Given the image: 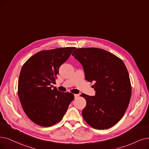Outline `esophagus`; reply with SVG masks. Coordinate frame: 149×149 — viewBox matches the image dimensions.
<instances>
[{"label":"esophagus","mask_w":149,"mask_h":149,"mask_svg":"<svg viewBox=\"0 0 149 149\" xmlns=\"http://www.w3.org/2000/svg\"><path fill=\"white\" fill-rule=\"evenodd\" d=\"M74 96L75 99H76V98H78L79 97V95H78V94H74Z\"/></svg>","instance_id":"1"}]
</instances>
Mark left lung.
<instances>
[{"label":"left lung","instance_id":"left-lung-1","mask_svg":"<svg viewBox=\"0 0 149 149\" xmlns=\"http://www.w3.org/2000/svg\"><path fill=\"white\" fill-rule=\"evenodd\" d=\"M72 56L82 64L86 79L93 81L95 96L82 93L86 106L82 115L92 128L108 129L119 121L132 96V85L125 65L119 57L97 47L76 49Z\"/></svg>","mask_w":149,"mask_h":149}]
</instances>
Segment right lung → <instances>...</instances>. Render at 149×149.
I'll use <instances>...</instances> for the list:
<instances>
[{
  "instance_id": "obj_1",
  "label": "right lung",
  "mask_w": 149,
  "mask_h": 149,
  "mask_svg": "<svg viewBox=\"0 0 149 149\" xmlns=\"http://www.w3.org/2000/svg\"><path fill=\"white\" fill-rule=\"evenodd\" d=\"M74 47L38 52L24 63L19 76L17 95L27 116L35 124L51 127L60 122L74 100V95L61 92L55 84L61 65Z\"/></svg>"
}]
</instances>
